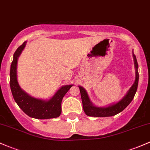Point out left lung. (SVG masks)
Here are the masks:
<instances>
[{"mask_svg": "<svg viewBox=\"0 0 150 150\" xmlns=\"http://www.w3.org/2000/svg\"><path fill=\"white\" fill-rule=\"evenodd\" d=\"M132 58L134 60V65L135 69V80L130 88L128 89L125 95L118 101V102L113 103V104H109L106 106H95L91 101L89 99L87 92L85 88L82 86H78L80 88L81 99L82 102V108L85 114L88 116L94 117H108L113 116L118 114V113L121 112L125 109L127 106L130 104L134 97L136 92H137V85H138L139 80V73H138V64H137V59L135 56L134 55L133 51H132Z\"/></svg>", "mask_w": 150, "mask_h": 150, "instance_id": "1", "label": "left lung"}]
</instances>
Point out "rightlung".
<instances>
[{
	"instance_id": "add662e5",
	"label": "right lung",
	"mask_w": 150,
	"mask_h": 150,
	"mask_svg": "<svg viewBox=\"0 0 150 150\" xmlns=\"http://www.w3.org/2000/svg\"><path fill=\"white\" fill-rule=\"evenodd\" d=\"M26 44L27 42H25L18 48L10 65V86L13 97L19 107L31 118L37 119L57 118L61 113L62 99L73 85L62 86L52 97L47 100L32 97L22 89L18 81L17 65L18 58L25 48Z\"/></svg>"
}]
</instances>
